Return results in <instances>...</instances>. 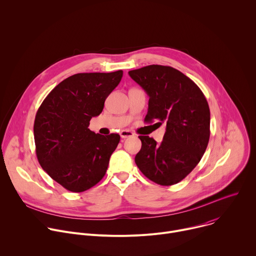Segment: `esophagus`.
<instances>
[{
	"instance_id": "1",
	"label": "esophagus",
	"mask_w": 256,
	"mask_h": 256,
	"mask_svg": "<svg viewBox=\"0 0 256 256\" xmlns=\"http://www.w3.org/2000/svg\"><path fill=\"white\" fill-rule=\"evenodd\" d=\"M120 134V136H122V138H130V136H134V134L132 132H130V130H122Z\"/></svg>"
}]
</instances>
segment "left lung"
Returning <instances> with one entry per match:
<instances>
[{"label": "left lung", "mask_w": 256, "mask_h": 256, "mask_svg": "<svg viewBox=\"0 0 256 256\" xmlns=\"http://www.w3.org/2000/svg\"><path fill=\"white\" fill-rule=\"evenodd\" d=\"M128 75L150 97L146 122L156 120L159 124H166L161 144L138 136L142 148L134 162L155 184H176L194 169L208 147V101L192 80L172 66L151 64L130 70Z\"/></svg>", "instance_id": "8db88e82"}]
</instances>
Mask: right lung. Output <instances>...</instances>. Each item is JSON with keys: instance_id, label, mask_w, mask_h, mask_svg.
<instances>
[{"instance_id": "obj_1", "label": "right lung", "mask_w": 256, "mask_h": 256, "mask_svg": "<svg viewBox=\"0 0 256 256\" xmlns=\"http://www.w3.org/2000/svg\"><path fill=\"white\" fill-rule=\"evenodd\" d=\"M122 70L80 72L56 86L34 120L35 151L42 169L66 190L82 192L96 186L120 140L88 128L107 96L120 84Z\"/></svg>"}]
</instances>
